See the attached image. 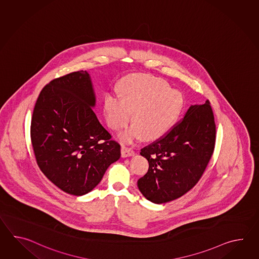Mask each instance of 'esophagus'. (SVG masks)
Listing matches in <instances>:
<instances>
[{
  "label": "esophagus",
  "mask_w": 259,
  "mask_h": 259,
  "mask_svg": "<svg viewBox=\"0 0 259 259\" xmlns=\"http://www.w3.org/2000/svg\"><path fill=\"white\" fill-rule=\"evenodd\" d=\"M135 154L134 150L130 147H127L125 145H122L121 146V155L123 157H127V156H132Z\"/></svg>",
  "instance_id": "34e87169"
}]
</instances>
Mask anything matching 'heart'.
<instances>
[{
	"label": "heart",
	"mask_w": 259,
	"mask_h": 259,
	"mask_svg": "<svg viewBox=\"0 0 259 259\" xmlns=\"http://www.w3.org/2000/svg\"><path fill=\"white\" fill-rule=\"evenodd\" d=\"M123 100L108 97L105 113L108 126L115 131L125 127L135 111L134 121L122 132L123 142L138 139H155L167 132L182 109V96L159 77L141 75L127 79L122 85Z\"/></svg>",
	"instance_id": "1"
}]
</instances>
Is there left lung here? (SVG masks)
<instances>
[{
  "mask_svg": "<svg viewBox=\"0 0 259 259\" xmlns=\"http://www.w3.org/2000/svg\"><path fill=\"white\" fill-rule=\"evenodd\" d=\"M215 143V119L209 101L191 105L168 132L141 150L149 168L138 181L140 192L154 204L180 198L204 174Z\"/></svg>",
  "mask_w": 259,
  "mask_h": 259,
  "instance_id": "obj_1",
  "label": "left lung"
}]
</instances>
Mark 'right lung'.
Masks as SVG:
<instances>
[{
  "instance_id": "right-lung-1",
  "label": "right lung",
  "mask_w": 259,
  "mask_h": 259,
  "mask_svg": "<svg viewBox=\"0 0 259 259\" xmlns=\"http://www.w3.org/2000/svg\"><path fill=\"white\" fill-rule=\"evenodd\" d=\"M95 102L88 72H72L41 90L31 118L39 169L55 186L76 196L94 190L120 157L119 143L94 114Z\"/></svg>"
}]
</instances>
